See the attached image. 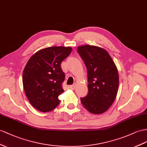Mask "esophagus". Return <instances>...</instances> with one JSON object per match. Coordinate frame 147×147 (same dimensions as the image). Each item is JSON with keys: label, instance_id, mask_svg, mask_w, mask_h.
Listing matches in <instances>:
<instances>
[{"label": "esophagus", "instance_id": "1", "mask_svg": "<svg viewBox=\"0 0 147 147\" xmlns=\"http://www.w3.org/2000/svg\"><path fill=\"white\" fill-rule=\"evenodd\" d=\"M75 88H76V84H73V85L70 86V88H71V89L74 90V89H75Z\"/></svg>", "mask_w": 147, "mask_h": 147}]
</instances>
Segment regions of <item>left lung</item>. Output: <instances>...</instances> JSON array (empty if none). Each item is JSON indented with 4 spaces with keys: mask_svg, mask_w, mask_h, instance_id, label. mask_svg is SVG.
<instances>
[{
    "mask_svg": "<svg viewBox=\"0 0 147 147\" xmlns=\"http://www.w3.org/2000/svg\"><path fill=\"white\" fill-rule=\"evenodd\" d=\"M77 51L88 71V93L81 97V103L92 114H102L109 109L117 94V69L107 51L100 47L83 45L78 47Z\"/></svg>",
    "mask_w": 147,
    "mask_h": 147,
    "instance_id": "8db88e82",
    "label": "left lung"
}]
</instances>
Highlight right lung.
Returning <instances> with one entry per match:
<instances>
[{
    "label": "right lung",
    "mask_w": 147,
    "mask_h": 147,
    "mask_svg": "<svg viewBox=\"0 0 147 147\" xmlns=\"http://www.w3.org/2000/svg\"><path fill=\"white\" fill-rule=\"evenodd\" d=\"M71 47H53L33 55L26 65L22 76L25 94L37 110L47 112L57 107L58 96L64 91L65 74L61 63L69 55Z\"/></svg>",
    "instance_id": "right-lung-1"
}]
</instances>
